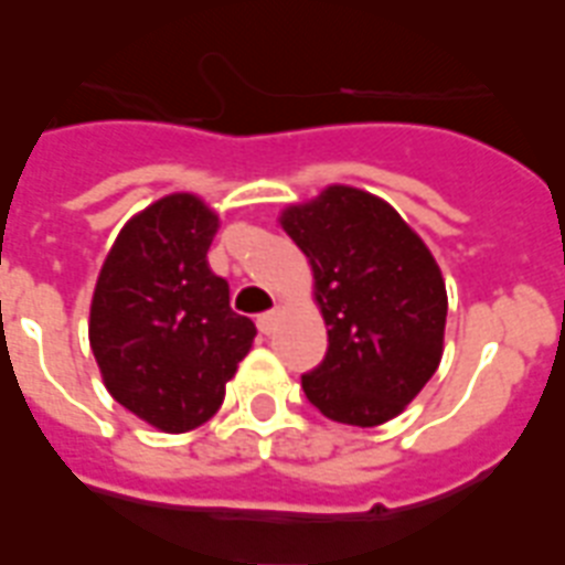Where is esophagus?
Returning a JSON list of instances; mask_svg holds the SVG:
<instances>
[{
  "instance_id": "esophagus-1",
  "label": "esophagus",
  "mask_w": 565,
  "mask_h": 565,
  "mask_svg": "<svg viewBox=\"0 0 565 565\" xmlns=\"http://www.w3.org/2000/svg\"><path fill=\"white\" fill-rule=\"evenodd\" d=\"M275 327H278V311H266V315H259L257 318V330L263 332V335H271Z\"/></svg>"
}]
</instances>
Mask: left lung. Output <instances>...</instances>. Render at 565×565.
Returning <instances> with one entry per match:
<instances>
[{
	"instance_id": "obj_1",
	"label": "left lung",
	"mask_w": 565,
	"mask_h": 565,
	"mask_svg": "<svg viewBox=\"0 0 565 565\" xmlns=\"http://www.w3.org/2000/svg\"><path fill=\"white\" fill-rule=\"evenodd\" d=\"M306 254L330 348L302 391L335 424L379 426L403 415L445 351L448 290L433 250L391 202L330 184L281 211Z\"/></svg>"
}]
</instances>
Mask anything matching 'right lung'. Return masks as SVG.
Masks as SVG:
<instances>
[{
  "label": "right lung",
  "instance_id": "right-lung-1",
  "mask_svg": "<svg viewBox=\"0 0 565 565\" xmlns=\"http://www.w3.org/2000/svg\"><path fill=\"white\" fill-rule=\"evenodd\" d=\"M217 226L205 199L169 193L124 223L96 278L90 348L105 391L160 433L205 424L257 335L209 266Z\"/></svg>",
  "mask_w": 565,
  "mask_h": 565
}]
</instances>
